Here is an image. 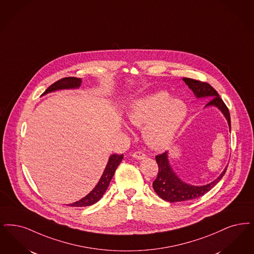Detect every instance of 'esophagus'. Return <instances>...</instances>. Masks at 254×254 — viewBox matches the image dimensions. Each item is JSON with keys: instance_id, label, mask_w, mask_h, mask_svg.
I'll list each match as a JSON object with an SVG mask.
<instances>
[{"instance_id": "34e87169", "label": "esophagus", "mask_w": 254, "mask_h": 254, "mask_svg": "<svg viewBox=\"0 0 254 254\" xmlns=\"http://www.w3.org/2000/svg\"><path fill=\"white\" fill-rule=\"evenodd\" d=\"M132 157L135 158L136 160H143L146 158V155L144 153L141 152V151H137L132 154Z\"/></svg>"}]
</instances>
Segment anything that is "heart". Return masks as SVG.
<instances>
[{"label":"heart","mask_w":254,"mask_h":254,"mask_svg":"<svg viewBox=\"0 0 254 254\" xmlns=\"http://www.w3.org/2000/svg\"><path fill=\"white\" fill-rule=\"evenodd\" d=\"M188 108L180 98L157 91L132 102L126 112L128 124L142 127L144 142L154 149H163L175 140L185 122Z\"/></svg>","instance_id":"obj_1"}]
</instances>
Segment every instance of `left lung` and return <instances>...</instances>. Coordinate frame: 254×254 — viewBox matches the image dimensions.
Listing matches in <instances>:
<instances>
[{
	"label": "left lung",
	"mask_w": 254,
	"mask_h": 254,
	"mask_svg": "<svg viewBox=\"0 0 254 254\" xmlns=\"http://www.w3.org/2000/svg\"><path fill=\"white\" fill-rule=\"evenodd\" d=\"M183 81L189 87L195 96V98H210V102L206 104L207 107H215L222 112L231 131V116L228 108L226 107L223 100L219 97L217 91L213 87L205 82L197 81L192 78L183 77ZM156 161L159 165V173L157 179L153 182V189L156 193L164 200L169 202H180L197 198L202 196L203 194L208 193L213 188L219 181L223 178L227 166L223 172L221 173L212 183L205 185H192L183 182L179 178V176L174 172L172 166L169 162L168 152L163 153L156 156Z\"/></svg>",
	"instance_id": "obj_1"
}]
</instances>
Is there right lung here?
Wrapping results in <instances>:
<instances>
[{"instance_id": "1", "label": "right lung", "mask_w": 254, "mask_h": 254, "mask_svg": "<svg viewBox=\"0 0 254 254\" xmlns=\"http://www.w3.org/2000/svg\"><path fill=\"white\" fill-rule=\"evenodd\" d=\"M81 83L82 80L80 78L65 77V78H62L59 81L55 82L46 91L42 93V95H45L47 93L54 92V91H61V90L78 89L81 86ZM123 158H124V154H122V155H117V154L111 155L110 158H109L108 163L105 167V170L102 174L101 178H100L99 182L95 185V187L86 196L81 198L80 200L68 204V206H71V207H85V206H90V205L97 202L106 192L107 188L109 187L112 177L114 176L115 170L117 169L118 165L122 162Z\"/></svg>"}]
</instances>
